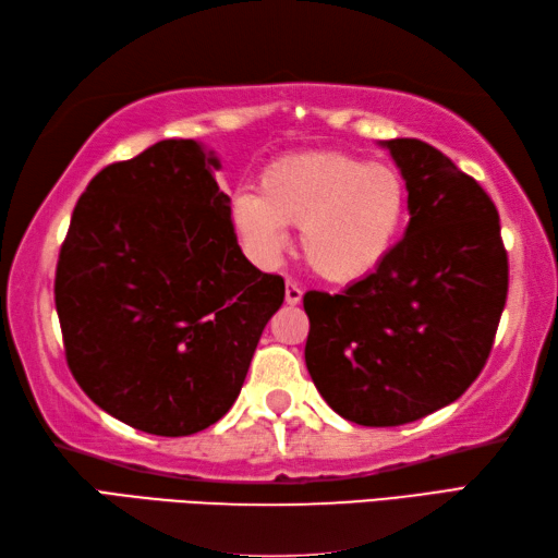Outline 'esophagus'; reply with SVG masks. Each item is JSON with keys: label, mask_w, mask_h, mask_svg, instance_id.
<instances>
[{"label": "esophagus", "mask_w": 558, "mask_h": 558, "mask_svg": "<svg viewBox=\"0 0 558 558\" xmlns=\"http://www.w3.org/2000/svg\"><path fill=\"white\" fill-rule=\"evenodd\" d=\"M286 302H288V304H300V302H302V288L298 286V282L288 280V288H286Z\"/></svg>", "instance_id": "34e87169"}]
</instances>
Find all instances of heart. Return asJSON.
Masks as SVG:
<instances>
[{
  "instance_id": "obj_1",
  "label": "heart",
  "mask_w": 558,
  "mask_h": 558,
  "mask_svg": "<svg viewBox=\"0 0 558 558\" xmlns=\"http://www.w3.org/2000/svg\"><path fill=\"white\" fill-rule=\"evenodd\" d=\"M408 213V186L384 162L342 153H294L266 165L258 194L232 198V225L258 260L272 264L300 228V246L316 276L354 282L384 264Z\"/></svg>"
}]
</instances>
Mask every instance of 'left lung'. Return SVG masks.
<instances>
[{
  "label": "left lung",
  "mask_w": 558,
  "mask_h": 558,
  "mask_svg": "<svg viewBox=\"0 0 558 558\" xmlns=\"http://www.w3.org/2000/svg\"><path fill=\"white\" fill-rule=\"evenodd\" d=\"M408 186L410 222L372 276L306 292L304 360L340 417L398 426L458 400L487 362L508 292L499 210L420 138L378 141Z\"/></svg>",
  "instance_id": "left-lung-1"
}]
</instances>
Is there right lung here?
<instances>
[{
	"mask_svg": "<svg viewBox=\"0 0 558 558\" xmlns=\"http://www.w3.org/2000/svg\"><path fill=\"white\" fill-rule=\"evenodd\" d=\"M220 160L165 138L93 177L59 252L69 369L114 420L189 436L232 408L286 282L236 244Z\"/></svg>",
	"mask_w": 558,
	"mask_h": 558,
	"instance_id": "right-lung-1",
	"label": "right lung"
}]
</instances>
